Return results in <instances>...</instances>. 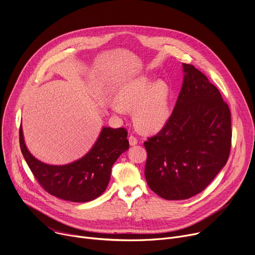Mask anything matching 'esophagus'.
Segmentation results:
<instances>
[{"instance_id": "obj_1", "label": "esophagus", "mask_w": 255, "mask_h": 255, "mask_svg": "<svg viewBox=\"0 0 255 255\" xmlns=\"http://www.w3.org/2000/svg\"><path fill=\"white\" fill-rule=\"evenodd\" d=\"M128 140H129V143H130L131 146H134V145H136V144L138 143L137 138H136L135 136H133V135H130L129 138H128Z\"/></svg>"}]
</instances>
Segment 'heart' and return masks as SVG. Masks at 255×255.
I'll list each match as a JSON object with an SVG mask.
<instances>
[{"label": "heart", "instance_id": "heart-1", "mask_svg": "<svg viewBox=\"0 0 255 255\" xmlns=\"http://www.w3.org/2000/svg\"><path fill=\"white\" fill-rule=\"evenodd\" d=\"M112 111L125 115L134 109V121L145 132L160 130L169 114V88L164 82L153 83L139 77L124 83L117 92V101L111 103Z\"/></svg>", "mask_w": 255, "mask_h": 255}]
</instances>
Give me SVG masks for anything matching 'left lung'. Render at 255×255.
I'll list each match as a JSON object with an SVG mask.
<instances>
[{
  "label": "left lung",
  "instance_id": "8db88e82",
  "mask_svg": "<svg viewBox=\"0 0 255 255\" xmlns=\"http://www.w3.org/2000/svg\"><path fill=\"white\" fill-rule=\"evenodd\" d=\"M184 83L173 111L153 137L145 178L165 200H186L204 191L226 164L231 148V113L202 71L183 63Z\"/></svg>",
  "mask_w": 255,
  "mask_h": 255
}]
</instances>
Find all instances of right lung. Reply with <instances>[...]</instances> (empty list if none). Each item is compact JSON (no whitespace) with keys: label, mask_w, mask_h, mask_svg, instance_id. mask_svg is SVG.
<instances>
[{"label":"right lung","mask_w":255,"mask_h":255,"mask_svg":"<svg viewBox=\"0 0 255 255\" xmlns=\"http://www.w3.org/2000/svg\"><path fill=\"white\" fill-rule=\"evenodd\" d=\"M127 135L125 128L104 127L93 148L81 159L65 165H50L36 159L26 147L22 126L19 140L29 168L48 194L69 202L85 203L105 192L113 164L129 148Z\"/></svg>","instance_id":"add662e5"}]
</instances>
